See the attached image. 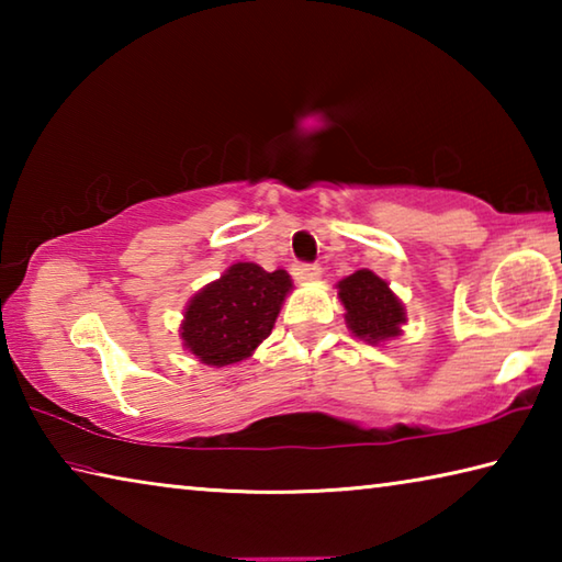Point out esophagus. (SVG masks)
<instances>
[{"instance_id":"esophagus-1","label":"esophagus","mask_w":562,"mask_h":562,"mask_svg":"<svg viewBox=\"0 0 562 562\" xmlns=\"http://www.w3.org/2000/svg\"><path fill=\"white\" fill-rule=\"evenodd\" d=\"M322 274V268L315 262H294L292 265V278L297 282H312Z\"/></svg>"}]
</instances>
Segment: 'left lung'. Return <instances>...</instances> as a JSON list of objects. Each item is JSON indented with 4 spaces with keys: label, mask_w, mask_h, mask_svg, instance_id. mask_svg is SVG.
Returning <instances> with one entry per match:
<instances>
[{
    "label": "left lung",
    "mask_w": 562,
    "mask_h": 562,
    "mask_svg": "<svg viewBox=\"0 0 562 562\" xmlns=\"http://www.w3.org/2000/svg\"><path fill=\"white\" fill-rule=\"evenodd\" d=\"M337 290L351 335L369 345L402 335V325L406 322L404 304L372 270H357L341 280Z\"/></svg>",
    "instance_id": "1"
}]
</instances>
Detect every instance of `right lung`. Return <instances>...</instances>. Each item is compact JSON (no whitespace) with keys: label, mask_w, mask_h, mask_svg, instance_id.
I'll return each instance as SVG.
<instances>
[{"label":"right lung","mask_w":562,"mask_h":562,"mask_svg":"<svg viewBox=\"0 0 562 562\" xmlns=\"http://www.w3.org/2000/svg\"><path fill=\"white\" fill-rule=\"evenodd\" d=\"M292 280L284 270L268 272L255 262H235L221 280L195 294L180 325L183 347L198 361L227 367L243 361L270 337Z\"/></svg>","instance_id":"right-lung-1"}]
</instances>
